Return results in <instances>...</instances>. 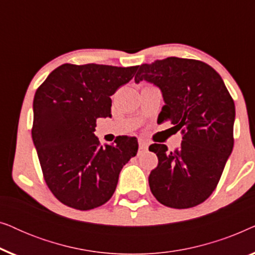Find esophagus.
<instances>
[{"label": "esophagus", "mask_w": 255, "mask_h": 255, "mask_svg": "<svg viewBox=\"0 0 255 255\" xmlns=\"http://www.w3.org/2000/svg\"><path fill=\"white\" fill-rule=\"evenodd\" d=\"M148 148V142L145 140H139V152H144Z\"/></svg>", "instance_id": "obj_1"}]
</instances>
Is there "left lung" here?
Wrapping results in <instances>:
<instances>
[{
	"label": "left lung",
	"mask_w": 255,
	"mask_h": 255,
	"mask_svg": "<svg viewBox=\"0 0 255 255\" xmlns=\"http://www.w3.org/2000/svg\"><path fill=\"white\" fill-rule=\"evenodd\" d=\"M159 87L165 106L160 121L182 133L179 148L152 144L158 166L149 174L152 194L169 208L201 204L212 194L233 148L236 108L221 75L194 59L169 57L139 67L134 81Z\"/></svg>",
	"instance_id": "left-lung-1"
}]
</instances>
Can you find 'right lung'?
Wrapping results in <instances>:
<instances>
[{
	"label": "right lung",
	"instance_id": "add662e5",
	"mask_svg": "<svg viewBox=\"0 0 255 255\" xmlns=\"http://www.w3.org/2000/svg\"><path fill=\"white\" fill-rule=\"evenodd\" d=\"M138 66L64 64L37 89L32 140L43 175L61 203L90 210L108 202L138 141L123 135L100 145L96 120L111 117L110 96L134 76Z\"/></svg>",
	"mask_w": 255,
	"mask_h": 255
}]
</instances>
